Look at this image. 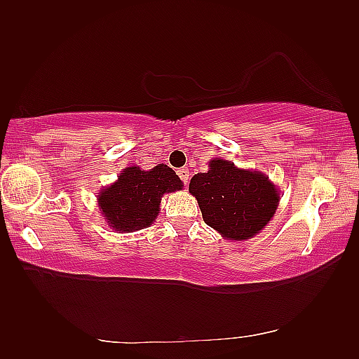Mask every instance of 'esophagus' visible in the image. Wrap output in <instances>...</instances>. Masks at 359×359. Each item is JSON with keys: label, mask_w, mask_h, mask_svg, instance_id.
Returning a JSON list of instances; mask_svg holds the SVG:
<instances>
[{"label": "esophagus", "mask_w": 359, "mask_h": 359, "mask_svg": "<svg viewBox=\"0 0 359 359\" xmlns=\"http://www.w3.org/2000/svg\"><path fill=\"white\" fill-rule=\"evenodd\" d=\"M177 174H179L180 180L184 182L185 185H188V182H189V171L187 170V168H182V170H179V171H177Z\"/></svg>", "instance_id": "1"}]
</instances>
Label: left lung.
Instances as JSON below:
<instances>
[{"mask_svg":"<svg viewBox=\"0 0 359 359\" xmlns=\"http://www.w3.org/2000/svg\"><path fill=\"white\" fill-rule=\"evenodd\" d=\"M189 182L205 224L230 241L253 238L270 222L279 203L278 189L262 172L238 170L222 158Z\"/></svg>","mask_w":359,"mask_h":359,"instance_id":"1","label":"left lung"}]
</instances>
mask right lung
Returning <instances> with one entry per match:
<instances>
[{"label":"right lung","instance_id":"obj_1","mask_svg":"<svg viewBox=\"0 0 359 359\" xmlns=\"http://www.w3.org/2000/svg\"><path fill=\"white\" fill-rule=\"evenodd\" d=\"M177 189H182V180L170 166L158 165L151 171L129 166L118 182L103 189L98 202L112 228L131 233L154 222L162 196Z\"/></svg>","mask_w":359,"mask_h":359}]
</instances>
